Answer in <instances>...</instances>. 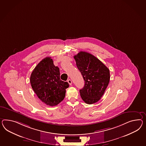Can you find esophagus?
Wrapping results in <instances>:
<instances>
[{"label": "esophagus", "mask_w": 146, "mask_h": 146, "mask_svg": "<svg viewBox=\"0 0 146 146\" xmlns=\"http://www.w3.org/2000/svg\"><path fill=\"white\" fill-rule=\"evenodd\" d=\"M67 82H68L69 83V84L70 85H71V84H72V81H71V79H68Z\"/></svg>", "instance_id": "1"}]
</instances>
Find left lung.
I'll return each instance as SVG.
<instances>
[{
    "mask_svg": "<svg viewBox=\"0 0 146 146\" xmlns=\"http://www.w3.org/2000/svg\"><path fill=\"white\" fill-rule=\"evenodd\" d=\"M74 57L85 81L83 88L79 90L80 96L88 104L96 103L108 86L110 70L100 60L89 53L80 51Z\"/></svg>",
    "mask_w": 146,
    "mask_h": 146,
    "instance_id": "1",
    "label": "left lung"
}]
</instances>
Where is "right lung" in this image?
I'll use <instances>...</instances> for the list:
<instances>
[{
    "label": "right lung",
    "instance_id": "right-lung-1",
    "mask_svg": "<svg viewBox=\"0 0 146 146\" xmlns=\"http://www.w3.org/2000/svg\"><path fill=\"white\" fill-rule=\"evenodd\" d=\"M30 82L38 98L51 106L63 101L69 86L60 79L59 68L54 65L51 57H46L38 64L31 74Z\"/></svg>",
    "mask_w": 146,
    "mask_h": 146
}]
</instances>
